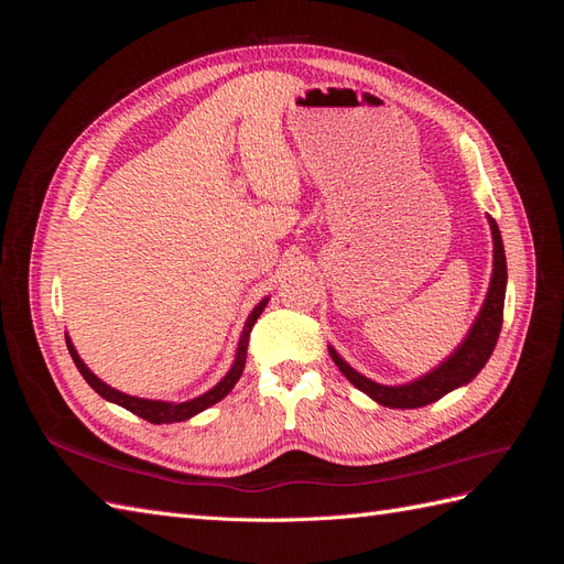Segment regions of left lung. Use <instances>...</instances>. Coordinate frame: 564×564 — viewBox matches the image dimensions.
Listing matches in <instances>:
<instances>
[{
	"label": "left lung",
	"instance_id": "1",
	"mask_svg": "<svg viewBox=\"0 0 564 564\" xmlns=\"http://www.w3.org/2000/svg\"><path fill=\"white\" fill-rule=\"evenodd\" d=\"M487 220H489L491 242H494V263H491V280H489L487 296L482 301L480 313H477L475 322L470 324L466 338L460 340L456 350L447 357L445 362H440L435 369L425 371L423 377L409 383L383 386L367 379L365 373H360L357 369H352L344 357L336 352V348L329 346V355L336 362V367L340 369V373H344L357 390H362L365 395H369L373 402L390 409L425 406L431 402H437L440 398H445L447 392L460 386H468L487 365V360L494 352V346H497V338L503 324V301H506V282H508L506 251H503L499 226L491 216H487Z\"/></svg>",
	"mask_w": 564,
	"mask_h": 564
}]
</instances>
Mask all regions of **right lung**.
Segmentation results:
<instances>
[{
    "label": "right lung",
    "instance_id": "obj_1",
    "mask_svg": "<svg viewBox=\"0 0 564 564\" xmlns=\"http://www.w3.org/2000/svg\"><path fill=\"white\" fill-rule=\"evenodd\" d=\"M268 301H270V299L265 296V299H261L259 303L253 305L251 315H249L247 322H245V329H242V334H240V340H237L235 360H232V367L228 369L226 377L220 379L214 388H209L207 392H202V395H197V398H193V400H185V402H166V400H148V398L127 395V392L108 386L106 381H100V379L96 377V373H94L87 365H84V360L79 357V352L75 350L73 340H70V336H67V334H65V340H67V350H70L73 360H75L79 373L84 377V381H87V383L98 392L100 398L112 402V404H119V406L129 409L131 414L141 416V419H145V421H150V423H158V425H162V423H178V421H187V419L197 416L199 412H204V409H209L212 404L224 400V398L228 395V392L235 388V383L240 381L242 371H245V362H247L249 334H251V329H253L256 319L261 317V313H263V308L268 305Z\"/></svg>",
    "mask_w": 564,
    "mask_h": 564
}]
</instances>
